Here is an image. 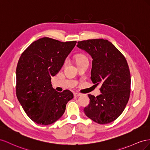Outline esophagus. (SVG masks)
<instances>
[{
  "mask_svg": "<svg viewBox=\"0 0 150 150\" xmlns=\"http://www.w3.org/2000/svg\"><path fill=\"white\" fill-rule=\"evenodd\" d=\"M74 97H79L81 96V94L79 93H74Z\"/></svg>",
  "mask_w": 150,
  "mask_h": 150,
  "instance_id": "esophagus-1",
  "label": "esophagus"
}]
</instances>
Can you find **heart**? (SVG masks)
<instances>
[{"mask_svg":"<svg viewBox=\"0 0 150 150\" xmlns=\"http://www.w3.org/2000/svg\"><path fill=\"white\" fill-rule=\"evenodd\" d=\"M75 59L76 64L82 62H88V58L83 54H78L77 55H76Z\"/></svg>","mask_w":150,"mask_h":150,"instance_id":"1","label":"heart"}]
</instances>
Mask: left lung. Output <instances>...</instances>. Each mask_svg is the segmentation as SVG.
Masks as SVG:
<instances>
[{"label":"left lung","mask_w":150,"mask_h":150,"mask_svg":"<svg viewBox=\"0 0 150 150\" xmlns=\"http://www.w3.org/2000/svg\"><path fill=\"white\" fill-rule=\"evenodd\" d=\"M76 46L91 56V79L96 85H101L99 96L88 95L91 102L84 112L100 125L112 122L122 113L129 99L131 75L126 59L106 40L79 41Z\"/></svg>","instance_id":"left-lung-1"}]
</instances>
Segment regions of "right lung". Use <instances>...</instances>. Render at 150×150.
<instances>
[{
	"label": "right lung",
	"instance_id": "right-lung-1",
	"mask_svg": "<svg viewBox=\"0 0 150 150\" xmlns=\"http://www.w3.org/2000/svg\"><path fill=\"white\" fill-rule=\"evenodd\" d=\"M76 41L61 42L42 38L30 45L21 54L16 68V96L24 110L38 125H49L64 114L71 92H58L51 85Z\"/></svg>",
	"mask_w": 150,
	"mask_h": 150
}]
</instances>
